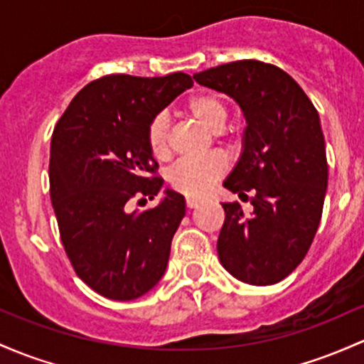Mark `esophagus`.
<instances>
[{"label": "esophagus", "instance_id": "obj_1", "mask_svg": "<svg viewBox=\"0 0 364 364\" xmlns=\"http://www.w3.org/2000/svg\"><path fill=\"white\" fill-rule=\"evenodd\" d=\"M198 203H200V200H197V198H186V207L188 209H195V207H198Z\"/></svg>", "mask_w": 364, "mask_h": 364}]
</instances>
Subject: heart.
<instances>
[{"mask_svg": "<svg viewBox=\"0 0 364 364\" xmlns=\"http://www.w3.org/2000/svg\"><path fill=\"white\" fill-rule=\"evenodd\" d=\"M185 109L209 131H221L228 121L226 103L214 93H197L186 100ZM146 145L151 157H169V122L164 114L155 115L146 127ZM226 173V162L218 155L181 161L171 171L169 183L186 197H203L210 186Z\"/></svg>", "mask_w": 364, "mask_h": 364, "instance_id": "heart-1", "label": "heart"}]
</instances>
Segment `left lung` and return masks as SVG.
<instances>
[{
	"mask_svg": "<svg viewBox=\"0 0 364 364\" xmlns=\"http://www.w3.org/2000/svg\"><path fill=\"white\" fill-rule=\"evenodd\" d=\"M193 79L233 98L247 121L242 155L223 185L254 210L245 215L238 202L223 203L219 261L243 283L273 285L301 264L321 219L328 164L318 110L285 70L259 60Z\"/></svg>",
	"mask_w": 364,
	"mask_h": 364,
	"instance_id": "left-lung-1",
	"label": "left lung"
}]
</instances>
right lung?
<instances>
[{"label": "right lung", "mask_w": 364, "mask_h": 364, "mask_svg": "<svg viewBox=\"0 0 364 364\" xmlns=\"http://www.w3.org/2000/svg\"><path fill=\"white\" fill-rule=\"evenodd\" d=\"M188 74L164 77L112 74L75 95L51 136L50 197L60 238L77 277L112 301H133L166 273L171 242L185 218V197L162 188L146 145L151 119L185 90Z\"/></svg>", "instance_id": "right-lung-1"}]
</instances>
